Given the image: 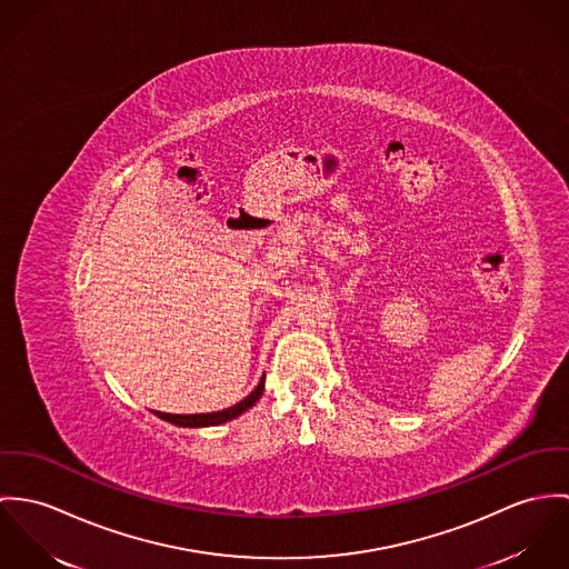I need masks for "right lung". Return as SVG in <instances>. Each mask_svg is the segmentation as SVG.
<instances>
[{
	"instance_id": "right-lung-1",
	"label": "right lung",
	"mask_w": 569,
	"mask_h": 569,
	"mask_svg": "<svg viewBox=\"0 0 569 569\" xmlns=\"http://www.w3.org/2000/svg\"><path fill=\"white\" fill-rule=\"evenodd\" d=\"M263 392V379L257 383L253 392L249 397H244L240 403L227 408V410H220V412H209V415H168V412H159V417L163 421H170L174 426H181V428H207V426H220V423H227L236 417H240L242 412H247L251 406H254V401H259Z\"/></svg>"
}]
</instances>
